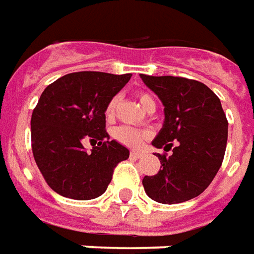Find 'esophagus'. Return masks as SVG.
<instances>
[{
    "label": "esophagus",
    "instance_id": "34e87169",
    "mask_svg": "<svg viewBox=\"0 0 254 254\" xmlns=\"http://www.w3.org/2000/svg\"><path fill=\"white\" fill-rule=\"evenodd\" d=\"M129 157H131V158H134V160H139L140 157H143V154H142V153H140V151H131V153H129Z\"/></svg>",
    "mask_w": 254,
    "mask_h": 254
}]
</instances>
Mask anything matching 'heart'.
I'll return each mask as SVG.
<instances>
[{"label":"heart","mask_w":254,"mask_h":254,"mask_svg":"<svg viewBox=\"0 0 254 254\" xmlns=\"http://www.w3.org/2000/svg\"><path fill=\"white\" fill-rule=\"evenodd\" d=\"M136 97L139 100V103L145 109H147L151 104H154V100L150 96L147 92H138ZM120 96L115 94L114 97L108 100V103L105 105L104 114L105 118L108 120L114 119L116 115V109L119 107ZM112 136L115 140H118L122 145L127 146V147H139L147 138L149 134L143 131V129L135 128V127H129V126H119L112 131Z\"/></svg>","instance_id":"b5f03b06"}]
</instances>
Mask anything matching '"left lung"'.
<instances>
[{
	"mask_svg": "<svg viewBox=\"0 0 254 254\" xmlns=\"http://www.w3.org/2000/svg\"><path fill=\"white\" fill-rule=\"evenodd\" d=\"M140 78L165 107L164 127L153 140L172 155L157 154L160 172L145 176L142 184L153 200L176 204L199 196L210 186L225 157L227 119L221 100L208 86L195 79L173 75Z\"/></svg>",
	"mask_w": 254,
	"mask_h": 254,
	"instance_id": "8db88e82",
	"label": "left lung"
}]
</instances>
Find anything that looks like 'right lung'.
I'll list each match as a JSON object with an SVG mask.
<instances>
[{"instance_id": "right-lung-1", "label": "right lung", "mask_w": 254, "mask_h": 254, "mask_svg": "<svg viewBox=\"0 0 254 254\" xmlns=\"http://www.w3.org/2000/svg\"><path fill=\"white\" fill-rule=\"evenodd\" d=\"M131 74L78 71L66 74L44 89L31 118L35 162L59 195L90 200L105 192L116 165L129 151L109 140L105 105ZM90 141L89 153L83 143Z\"/></svg>"}]
</instances>
